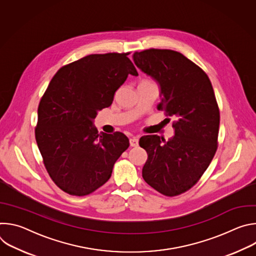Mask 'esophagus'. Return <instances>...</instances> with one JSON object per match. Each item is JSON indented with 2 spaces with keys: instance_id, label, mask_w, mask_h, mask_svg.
I'll return each mask as SVG.
<instances>
[{
  "instance_id": "1",
  "label": "esophagus",
  "mask_w": 256,
  "mask_h": 256,
  "mask_svg": "<svg viewBox=\"0 0 256 256\" xmlns=\"http://www.w3.org/2000/svg\"><path fill=\"white\" fill-rule=\"evenodd\" d=\"M130 147H136V146L138 144V140L136 138H130Z\"/></svg>"
}]
</instances>
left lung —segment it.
Segmentation results:
<instances>
[{
	"label": "left lung",
	"mask_w": 256,
	"mask_h": 256,
	"mask_svg": "<svg viewBox=\"0 0 256 256\" xmlns=\"http://www.w3.org/2000/svg\"><path fill=\"white\" fill-rule=\"evenodd\" d=\"M132 58L159 83L157 108L173 118L175 130L168 140L157 134L140 138L148 154L142 178L160 194L176 196L196 184L218 149L220 110L214 89L206 72L178 52L150 48Z\"/></svg>",
	"instance_id": "obj_1"
}]
</instances>
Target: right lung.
I'll return each instance as SVG.
<instances>
[{
	"mask_svg": "<svg viewBox=\"0 0 256 256\" xmlns=\"http://www.w3.org/2000/svg\"><path fill=\"white\" fill-rule=\"evenodd\" d=\"M128 54H89L62 66L40 99L35 140L50 178L68 194L84 196L102 186L128 148L124 134H99L93 126L128 76H138Z\"/></svg>",
	"mask_w": 256,
	"mask_h": 256,
	"instance_id": "right-lung-1",
	"label": "right lung"
}]
</instances>
